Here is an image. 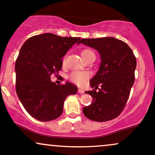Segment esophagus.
Listing matches in <instances>:
<instances>
[{
    "label": "esophagus",
    "mask_w": 155,
    "mask_h": 155,
    "mask_svg": "<svg viewBox=\"0 0 155 155\" xmlns=\"http://www.w3.org/2000/svg\"><path fill=\"white\" fill-rule=\"evenodd\" d=\"M78 93H80V94H83V93H84V90L82 89V88H78Z\"/></svg>",
    "instance_id": "esophagus-1"
}]
</instances>
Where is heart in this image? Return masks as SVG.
<instances>
[{
  "label": "heart",
  "mask_w": 155,
  "mask_h": 155,
  "mask_svg": "<svg viewBox=\"0 0 155 155\" xmlns=\"http://www.w3.org/2000/svg\"><path fill=\"white\" fill-rule=\"evenodd\" d=\"M91 55H95L93 51L89 49H86L83 50L81 52V56L83 60L86 59L88 57L91 56ZM88 78V74L86 72H79V71H76V72H73L72 74L69 76V79L72 81V83H75V84L81 85L85 83V81H86Z\"/></svg>",
  "instance_id": "obj_1"
}]
</instances>
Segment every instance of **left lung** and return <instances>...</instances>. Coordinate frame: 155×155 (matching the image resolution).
Masks as SVG:
<instances>
[{
    "label": "left lung",
    "mask_w": 155,
    "mask_h": 155,
    "mask_svg": "<svg viewBox=\"0 0 155 155\" xmlns=\"http://www.w3.org/2000/svg\"><path fill=\"white\" fill-rule=\"evenodd\" d=\"M97 50L101 63L91 78V88L99 91H86L92 97L89 106L83 108V114L95 121H107L117 117L124 109L135 81L136 58L124 41L114 37L82 39L78 44Z\"/></svg>",
    "instance_id": "8db88e82"
}]
</instances>
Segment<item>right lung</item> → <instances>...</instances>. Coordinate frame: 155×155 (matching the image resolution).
<instances>
[{
    "label": "right lung",
    "mask_w": 155,
    "mask_h": 155,
    "mask_svg": "<svg viewBox=\"0 0 155 155\" xmlns=\"http://www.w3.org/2000/svg\"><path fill=\"white\" fill-rule=\"evenodd\" d=\"M80 39L46 33L29 38L22 46L15 63L16 91L24 108L36 119L58 118L67 97L77 93L72 83L56 85L50 75L61 69L62 58Z\"/></svg>",
    "instance_id": "add662e5"
}]
</instances>
